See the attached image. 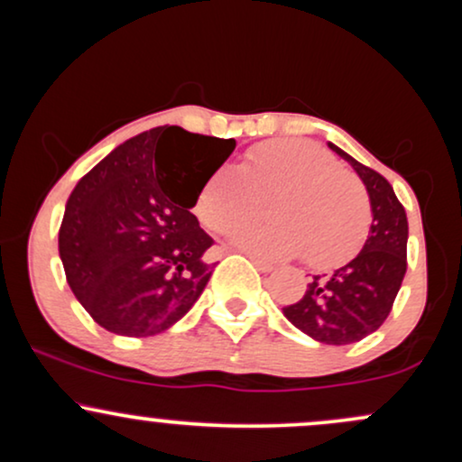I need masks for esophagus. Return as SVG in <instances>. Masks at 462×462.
I'll return each instance as SVG.
<instances>
[{
    "label": "esophagus",
    "instance_id": "obj_1",
    "mask_svg": "<svg viewBox=\"0 0 462 462\" xmlns=\"http://www.w3.org/2000/svg\"><path fill=\"white\" fill-rule=\"evenodd\" d=\"M249 261H252L254 264H256V267L261 269L263 273H269V272H273V264H272V263H267V261H261V258H256V256H249Z\"/></svg>",
    "mask_w": 462,
    "mask_h": 462
}]
</instances>
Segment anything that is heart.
Instances as JSON below:
<instances>
[{
  "instance_id": "b5f03b06",
  "label": "heart",
  "mask_w": 462,
  "mask_h": 462,
  "mask_svg": "<svg viewBox=\"0 0 462 462\" xmlns=\"http://www.w3.org/2000/svg\"><path fill=\"white\" fill-rule=\"evenodd\" d=\"M269 198L275 221L235 235L232 243L267 258H295L332 269L358 252L369 227V198L360 180L323 147L275 139L247 152L241 167L224 164L204 182L195 213L201 224L230 235L258 219Z\"/></svg>"
}]
</instances>
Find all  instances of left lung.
I'll return each mask as SVG.
<instances>
[{"instance_id":"1","label":"left lung","mask_w":462,"mask_h":462,"mask_svg":"<svg viewBox=\"0 0 462 462\" xmlns=\"http://www.w3.org/2000/svg\"><path fill=\"white\" fill-rule=\"evenodd\" d=\"M332 152L363 180L369 195L371 226L356 256L332 273L312 275L298 304L284 317L298 330L326 346H349L383 326L406 273L408 219L395 190L374 169L360 164L334 143Z\"/></svg>"}]
</instances>
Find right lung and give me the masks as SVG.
Segmentation results:
<instances>
[{"instance_id":"add662e5","label":"right lung","mask_w":462,"mask_h":462,"mask_svg":"<svg viewBox=\"0 0 462 462\" xmlns=\"http://www.w3.org/2000/svg\"><path fill=\"white\" fill-rule=\"evenodd\" d=\"M235 139L162 125L97 162L69 195L58 232L67 282L99 326L153 337L182 319L215 272L190 213Z\"/></svg>"}]
</instances>
